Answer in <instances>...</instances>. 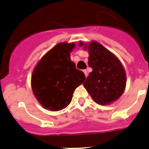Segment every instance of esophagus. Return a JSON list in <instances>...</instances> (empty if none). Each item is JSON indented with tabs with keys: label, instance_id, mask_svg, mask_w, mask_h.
<instances>
[{
	"label": "esophagus",
	"instance_id": "esophagus-1",
	"mask_svg": "<svg viewBox=\"0 0 149 149\" xmlns=\"http://www.w3.org/2000/svg\"><path fill=\"white\" fill-rule=\"evenodd\" d=\"M83 72L85 73V76L87 77V75H88V73H87V70H83Z\"/></svg>",
	"mask_w": 149,
	"mask_h": 149
}]
</instances>
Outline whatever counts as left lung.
Masks as SVG:
<instances>
[{"mask_svg":"<svg viewBox=\"0 0 149 149\" xmlns=\"http://www.w3.org/2000/svg\"><path fill=\"white\" fill-rule=\"evenodd\" d=\"M79 45L84 46L89 54L88 66L92 71L83 86L94 102L104 105L118 99L127 82L126 72L119 59L97 42H80Z\"/></svg>","mask_w":149,"mask_h":149,"instance_id":"1","label":"left lung"}]
</instances>
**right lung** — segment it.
<instances>
[{
    "mask_svg": "<svg viewBox=\"0 0 149 149\" xmlns=\"http://www.w3.org/2000/svg\"><path fill=\"white\" fill-rule=\"evenodd\" d=\"M74 43L61 42L40 60L32 75V88L45 109H64L72 101L74 90L85 81L84 72L70 60Z\"/></svg>",
    "mask_w": 149,
    "mask_h": 149,
    "instance_id": "right-lung-1",
    "label": "right lung"
}]
</instances>
